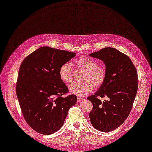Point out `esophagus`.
Instances as JSON below:
<instances>
[{
  "mask_svg": "<svg viewBox=\"0 0 152 152\" xmlns=\"http://www.w3.org/2000/svg\"><path fill=\"white\" fill-rule=\"evenodd\" d=\"M84 99L83 98H82V97H78L77 98V101H78V102H82L83 101H84Z\"/></svg>",
  "mask_w": 152,
  "mask_h": 152,
  "instance_id": "esophagus-1",
  "label": "esophagus"
}]
</instances>
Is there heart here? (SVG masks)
Returning <instances> with one entry per match:
<instances>
[{
  "mask_svg": "<svg viewBox=\"0 0 152 152\" xmlns=\"http://www.w3.org/2000/svg\"><path fill=\"white\" fill-rule=\"evenodd\" d=\"M76 64L86 70L83 82H74L69 86V91L72 94L79 96H84L91 92L93 86L99 88L105 81L106 71L105 68L99 65L95 60L88 57H82L76 61ZM59 78L64 83L72 81V69L70 64H63L59 70Z\"/></svg>",
  "mask_w": 152,
  "mask_h": 152,
  "instance_id": "heart-1",
  "label": "heart"
}]
</instances>
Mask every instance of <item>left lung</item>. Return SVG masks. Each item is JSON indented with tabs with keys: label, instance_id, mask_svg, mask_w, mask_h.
<instances>
[{
	"label": "left lung",
	"instance_id": "1",
	"mask_svg": "<svg viewBox=\"0 0 152 152\" xmlns=\"http://www.w3.org/2000/svg\"><path fill=\"white\" fill-rule=\"evenodd\" d=\"M103 61L106 77L95 95L88 97L93 104L89 113L96 129L110 132L119 127L129 115L138 89L137 69L130 58L114 48H105L89 54ZM98 96L108 99L101 102Z\"/></svg>",
	"mask_w": 152,
	"mask_h": 152
}]
</instances>
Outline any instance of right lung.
I'll return each instance as SVG.
<instances>
[{
	"mask_svg": "<svg viewBox=\"0 0 152 152\" xmlns=\"http://www.w3.org/2000/svg\"><path fill=\"white\" fill-rule=\"evenodd\" d=\"M75 56L76 53L41 47L19 67L16 94L25 121L38 133L48 135L59 130L77 102L75 95L63 96L69 89L59 75L60 66Z\"/></svg>",
	"mask_w": 152,
	"mask_h": 152,
	"instance_id": "1",
	"label": "right lung"
}]
</instances>
